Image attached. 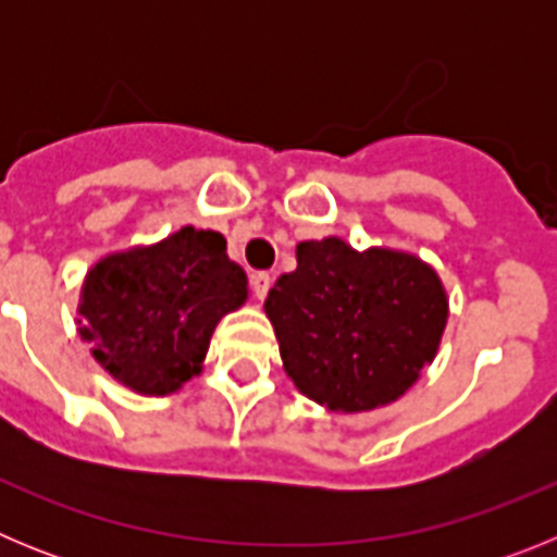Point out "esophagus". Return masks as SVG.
<instances>
[{"label": "esophagus", "mask_w": 557, "mask_h": 557, "mask_svg": "<svg viewBox=\"0 0 557 557\" xmlns=\"http://www.w3.org/2000/svg\"><path fill=\"white\" fill-rule=\"evenodd\" d=\"M270 282H273V278H270V273H253V278H250V287H253V295L259 298V301H262L264 295H268Z\"/></svg>", "instance_id": "esophagus-1"}]
</instances>
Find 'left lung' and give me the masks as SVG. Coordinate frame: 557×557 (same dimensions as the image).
I'll return each instance as SVG.
<instances>
[{"mask_svg":"<svg viewBox=\"0 0 557 557\" xmlns=\"http://www.w3.org/2000/svg\"><path fill=\"white\" fill-rule=\"evenodd\" d=\"M295 259L264 301L293 385L332 412L405 396L449 321L437 270L410 250H357L339 236L298 243Z\"/></svg>","mask_w":557,"mask_h":557,"instance_id":"8db88e82","label":"left lung"}]
</instances>
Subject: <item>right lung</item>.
Segmentation results:
<instances>
[{
  "label": "right lung",
  "mask_w": 557,
  "mask_h": 557,
  "mask_svg": "<svg viewBox=\"0 0 557 557\" xmlns=\"http://www.w3.org/2000/svg\"><path fill=\"white\" fill-rule=\"evenodd\" d=\"M245 301L248 275L223 234L184 225L97 259L83 278L77 332L113 382L172 396L203 373L211 334Z\"/></svg>",
  "instance_id": "add662e5"
}]
</instances>
